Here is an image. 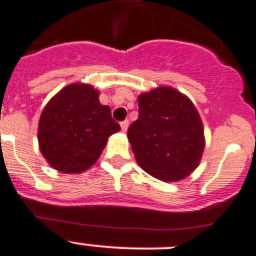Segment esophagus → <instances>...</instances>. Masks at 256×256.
<instances>
[{"instance_id": "1", "label": "esophagus", "mask_w": 256, "mask_h": 256, "mask_svg": "<svg viewBox=\"0 0 256 256\" xmlns=\"http://www.w3.org/2000/svg\"><path fill=\"white\" fill-rule=\"evenodd\" d=\"M128 126H130V120H123V122H120V126H122V130H123V132H126V130H128Z\"/></svg>"}]
</instances>
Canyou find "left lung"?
I'll list each match as a JSON object with an SVG mask.
<instances>
[{"mask_svg":"<svg viewBox=\"0 0 256 256\" xmlns=\"http://www.w3.org/2000/svg\"><path fill=\"white\" fill-rule=\"evenodd\" d=\"M126 136L140 168L162 182L188 176L204 150L196 106L186 96L165 86L138 98V119Z\"/></svg>","mask_w":256,"mask_h":256,"instance_id":"obj_1","label":"left lung"}]
</instances>
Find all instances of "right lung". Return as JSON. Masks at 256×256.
Listing matches in <instances>:
<instances>
[{
	"label": "right lung",
	"instance_id": "right-lung-1",
	"mask_svg": "<svg viewBox=\"0 0 256 256\" xmlns=\"http://www.w3.org/2000/svg\"><path fill=\"white\" fill-rule=\"evenodd\" d=\"M120 126L108 105L90 85L74 84L46 104L39 120V147L52 168L66 174L82 172L92 166L109 136Z\"/></svg>",
	"mask_w": 256,
	"mask_h": 256
}]
</instances>
